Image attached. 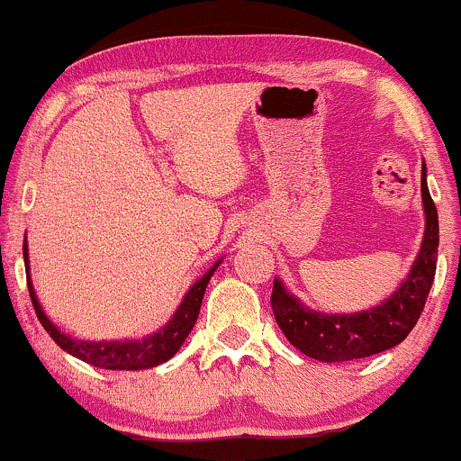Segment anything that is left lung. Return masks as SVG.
I'll return each mask as SVG.
<instances>
[{"instance_id":"8db88e82","label":"left lung","mask_w":461,"mask_h":461,"mask_svg":"<svg viewBox=\"0 0 461 461\" xmlns=\"http://www.w3.org/2000/svg\"><path fill=\"white\" fill-rule=\"evenodd\" d=\"M425 236L415 266L400 289L381 306L355 314H319L306 311L278 281L272 287V311L287 340L319 361H351L370 357L400 345L421 317L432 289L438 255V212L421 170Z\"/></svg>"}]
</instances>
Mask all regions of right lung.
Listing matches in <instances>:
<instances>
[{
    "instance_id": "right-lung-1",
    "label": "right lung",
    "mask_w": 461,
    "mask_h": 461,
    "mask_svg": "<svg viewBox=\"0 0 461 461\" xmlns=\"http://www.w3.org/2000/svg\"><path fill=\"white\" fill-rule=\"evenodd\" d=\"M23 258L27 261V244H23ZM219 264H214L211 270L203 274L200 281L187 291L183 304H180L176 312H174L170 323H167L166 328H161L157 334L144 338V340L83 342L61 334V331L57 330L49 319H46L42 308H40L36 294H33V285L29 281V272H27V287H29V298H32L33 311H36L40 323H42V328L49 331V336L63 348V351H68L69 355H74V357L86 361V364L97 366V368L147 370L170 359L172 355L178 351L180 345H183L185 338L189 336V331L194 330L197 314H200L203 291H206V285L211 281V276L214 274V270H217Z\"/></svg>"
}]
</instances>
